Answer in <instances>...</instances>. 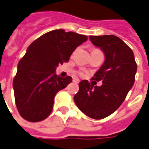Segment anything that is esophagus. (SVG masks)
<instances>
[{
    "mask_svg": "<svg viewBox=\"0 0 149 149\" xmlns=\"http://www.w3.org/2000/svg\"><path fill=\"white\" fill-rule=\"evenodd\" d=\"M80 80L77 78H73V82H75V83H79Z\"/></svg>",
    "mask_w": 149,
    "mask_h": 149,
    "instance_id": "1",
    "label": "esophagus"
}]
</instances>
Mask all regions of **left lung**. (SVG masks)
<instances>
[{
  "label": "left lung",
  "mask_w": 149,
  "mask_h": 149,
  "mask_svg": "<svg viewBox=\"0 0 149 149\" xmlns=\"http://www.w3.org/2000/svg\"><path fill=\"white\" fill-rule=\"evenodd\" d=\"M89 39L105 54L104 64L92 78L102 85L96 86L82 80L74 100L88 116L100 120L123 103L135 81L137 64L132 49L116 36H90Z\"/></svg>",
  "instance_id": "8db88e82"
}]
</instances>
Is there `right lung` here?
Listing matches in <instances>:
<instances>
[{
  "label": "right lung",
  "mask_w": 149,
  "mask_h": 149,
  "mask_svg": "<svg viewBox=\"0 0 149 149\" xmlns=\"http://www.w3.org/2000/svg\"><path fill=\"white\" fill-rule=\"evenodd\" d=\"M88 37L64 29L50 31L34 40L18 64L13 79L16 107L29 122L45 120L51 113L54 97L72 78H61L56 67L68 62L73 51Z\"/></svg>",
  "instance_id": "obj_1"
}]
</instances>
